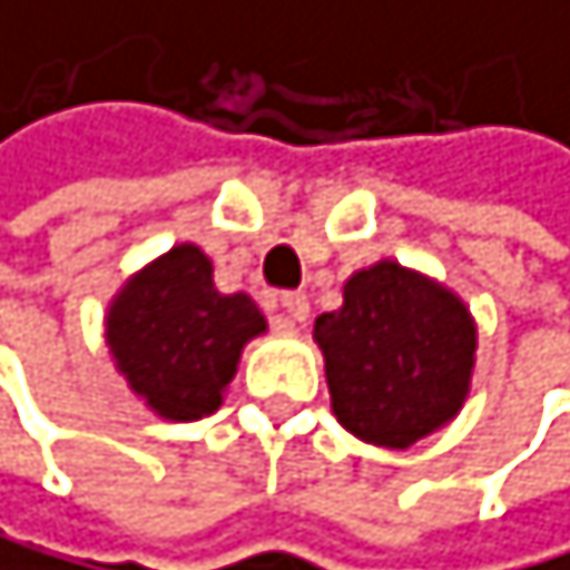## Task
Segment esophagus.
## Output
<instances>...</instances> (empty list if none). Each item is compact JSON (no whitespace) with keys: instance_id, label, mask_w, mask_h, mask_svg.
I'll return each mask as SVG.
<instances>
[{"instance_id":"esophagus-1","label":"esophagus","mask_w":570,"mask_h":570,"mask_svg":"<svg viewBox=\"0 0 570 570\" xmlns=\"http://www.w3.org/2000/svg\"><path fill=\"white\" fill-rule=\"evenodd\" d=\"M308 318V297L305 294H279L276 301V326L297 330Z\"/></svg>"}]
</instances>
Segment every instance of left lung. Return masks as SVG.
I'll return each mask as SVG.
<instances>
[{
    "label": "left lung",
    "mask_w": 570,
    "mask_h": 570,
    "mask_svg": "<svg viewBox=\"0 0 570 570\" xmlns=\"http://www.w3.org/2000/svg\"><path fill=\"white\" fill-rule=\"evenodd\" d=\"M333 415L351 436L407 451L451 425L472 393L479 326L446 283L380 258L315 318Z\"/></svg>",
    "instance_id": "8db88e82"
}]
</instances>
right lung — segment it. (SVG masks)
Instances as JSON below:
<instances>
[{
  "instance_id": "right-lung-1",
  "label": "right lung",
  "mask_w": 570,
  "mask_h": 570,
  "mask_svg": "<svg viewBox=\"0 0 570 570\" xmlns=\"http://www.w3.org/2000/svg\"><path fill=\"white\" fill-rule=\"evenodd\" d=\"M269 330L247 294H223L213 258L177 244L124 279L106 308L116 372L151 415L198 422L223 404L244 347Z\"/></svg>"
}]
</instances>
